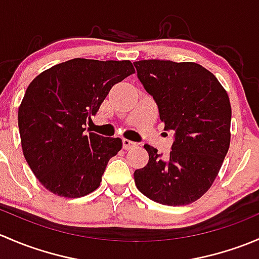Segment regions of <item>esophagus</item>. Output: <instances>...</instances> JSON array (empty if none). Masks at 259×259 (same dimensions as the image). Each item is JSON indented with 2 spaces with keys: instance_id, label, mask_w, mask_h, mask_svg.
<instances>
[{
  "instance_id": "esophagus-1",
  "label": "esophagus",
  "mask_w": 259,
  "mask_h": 259,
  "mask_svg": "<svg viewBox=\"0 0 259 259\" xmlns=\"http://www.w3.org/2000/svg\"><path fill=\"white\" fill-rule=\"evenodd\" d=\"M134 146H137V143L132 142V140H127V139H122V148H124L125 150H129V149L134 148Z\"/></svg>"
}]
</instances>
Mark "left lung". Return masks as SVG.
<instances>
[{
  "instance_id": "left-lung-1",
  "label": "left lung",
  "mask_w": 259,
  "mask_h": 259,
  "mask_svg": "<svg viewBox=\"0 0 259 259\" xmlns=\"http://www.w3.org/2000/svg\"><path fill=\"white\" fill-rule=\"evenodd\" d=\"M138 79L158 105L164 130L174 133L169 156L145 144L148 164L134 171L137 188L170 207L199 199L213 184L231 143L232 109L217 77L194 62L135 61Z\"/></svg>"
}]
</instances>
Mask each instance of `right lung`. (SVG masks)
I'll return each instance as SVG.
<instances>
[{"instance_id": "right-lung-1", "label": "right lung", "mask_w": 259, "mask_h": 259, "mask_svg": "<svg viewBox=\"0 0 259 259\" xmlns=\"http://www.w3.org/2000/svg\"><path fill=\"white\" fill-rule=\"evenodd\" d=\"M134 72L132 62L72 59L41 72L18 108L23 155L54 194L80 198L98 189L119 138L85 133L115 83Z\"/></svg>"}]
</instances>
